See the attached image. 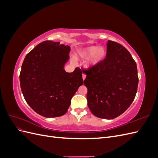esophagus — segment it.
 <instances>
[{"label":"esophagus","mask_w":158,"mask_h":158,"mask_svg":"<svg viewBox=\"0 0 158 158\" xmlns=\"http://www.w3.org/2000/svg\"><path fill=\"white\" fill-rule=\"evenodd\" d=\"M85 77H86V75H85L84 73H82V78H83V80H85Z\"/></svg>","instance_id":"obj_1"}]
</instances>
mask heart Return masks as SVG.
Here are the masks:
<instances>
[{"label":"heart","instance_id":"1","mask_svg":"<svg viewBox=\"0 0 158 158\" xmlns=\"http://www.w3.org/2000/svg\"><path fill=\"white\" fill-rule=\"evenodd\" d=\"M106 56V50L103 47L89 46L80 49L78 56L82 59H86L90 57L87 62V67H92L99 63Z\"/></svg>","mask_w":158,"mask_h":158}]
</instances>
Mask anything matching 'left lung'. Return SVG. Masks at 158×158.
Returning a JSON list of instances; mask_svg holds the SVG:
<instances>
[{
	"mask_svg": "<svg viewBox=\"0 0 158 158\" xmlns=\"http://www.w3.org/2000/svg\"><path fill=\"white\" fill-rule=\"evenodd\" d=\"M88 88V106L95 117L113 119L130 107L137 92L136 62L122 45L109 40L106 58L83 70Z\"/></svg>",
	"mask_w": 158,
	"mask_h": 158,
	"instance_id": "obj_1",
	"label": "left lung"
}]
</instances>
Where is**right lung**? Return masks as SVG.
Wrapping results in <instances>:
<instances>
[{
    "mask_svg": "<svg viewBox=\"0 0 158 158\" xmlns=\"http://www.w3.org/2000/svg\"><path fill=\"white\" fill-rule=\"evenodd\" d=\"M70 46L45 41L26 56L20 74L21 89L30 107L40 115L52 118L64 114L71 99L83 84L82 70L64 69Z\"/></svg>",
    "mask_w": 158,
    "mask_h": 158,
    "instance_id": "right-lung-1",
    "label": "right lung"
}]
</instances>
